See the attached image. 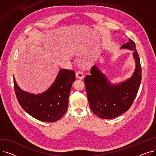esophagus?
<instances>
[{"label": "esophagus", "instance_id": "obj_1", "mask_svg": "<svg viewBox=\"0 0 156 156\" xmlns=\"http://www.w3.org/2000/svg\"><path fill=\"white\" fill-rule=\"evenodd\" d=\"M76 78L80 80H82L84 78V75L83 72H81V71H77L76 72Z\"/></svg>", "mask_w": 156, "mask_h": 156}]
</instances>
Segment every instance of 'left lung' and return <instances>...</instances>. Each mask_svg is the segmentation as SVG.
I'll list each match as a JSON object with an SVG mask.
<instances>
[{"mask_svg": "<svg viewBox=\"0 0 156 156\" xmlns=\"http://www.w3.org/2000/svg\"><path fill=\"white\" fill-rule=\"evenodd\" d=\"M121 48L133 51L136 67L132 77L118 84H112L94 65L90 75L84 78L90 108L95 115L102 119H112L127 111L140 85L142 68L135 42L129 38V42Z\"/></svg>", "mask_w": 156, "mask_h": 156, "instance_id": "obj_1", "label": "left lung"}]
</instances>
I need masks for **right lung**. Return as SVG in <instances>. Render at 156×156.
<instances>
[{"label": "right lung", "mask_w": 156, "mask_h": 156, "mask_svg": "<svg viewBox=\"0 0 156 156\" xmlns=\"http://www.w3.org/2000/svg\"><path fill=\"white\" fill-rule=\"evenodd\" d=\"M75 80L73 70L62 69L54 82L45 92L32 94L19 87L14 77L15 94L21 108L30 116L44 122H54L61 119L68 109L72 83Z\"/></svg>", "instance_id": "1"}]
</instances>
